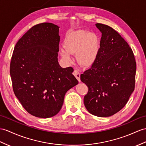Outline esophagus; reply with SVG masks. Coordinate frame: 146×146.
<instances>
[{
	"instance_id": "esophagus-1",
	"label": "esophagus",
	"mask_w": 146,
	"mask_h": 146,
	"mask_svg": "<svg viewBox=\"0 0 146 146\" xmlns=\"http://www.w3.org/2000/svg\"><path fill=\"white\" fill-rule=\"evenodd\" d=\"M73 74H74V76H75L77 78V79L78 80V81L80 82V73L79 72V70H74Z\"/></svg>"
}]
</instances>
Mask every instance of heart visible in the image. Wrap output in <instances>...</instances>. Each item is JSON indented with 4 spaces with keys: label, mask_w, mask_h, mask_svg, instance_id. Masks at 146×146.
Returning <instances> with one entry per match:
<instances>
[{
    "label": "heart",
    "mask_w": 146,
    "mask_h": 146,
    "mask_svg": "<svg viewBox=\"0 0 146 146\" xmlns=\"http://www.w3.org/2000/svg\"><path fill=\"white\" fill-rule=\"evenodd\" d=\"M100 49L98 36L94 33L85 30H77L67 35L64 48L59 49L62 58L70 62V54H76L78 62L84 67L91 66L97 59Z\"/></svg>",
    "instance_id": "b5f03b06"
}]
</instances>
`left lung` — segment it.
Here are the masks:
<instances>
[{"label": "left lung", "instance_id": "left-lung-1", "mask_svg": "<svg viewBox=\"0 0 146 146\" xmlns=\"http://www.w3.org/2000/svg\"><path fill=\"white\" fill-rule=\"evenodd\" d=\"M96 27L102 33L98 54L80 80L88 88L84 98L88 111L108 117L121 110L134 91L136 62L132 49L118 32L104 24Z\"/></svg>", "mask_w": 146, "mask_h": 146}]
</instances>
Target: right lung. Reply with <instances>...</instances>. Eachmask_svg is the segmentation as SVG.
Masks as SVG:
<instances>
[{
	"mask_svg": "<svg viewBox=\"0 0 146 146\" xmlns=\"http://www.w3.org/2000/svg\"><path fill=\"white\" fill-rule=\"evenodd\" d=\"M59 28L51 23L31 27L17 42L10 61L14 94L27 112L38 118L58 114L66 93L78 84L72 67L59 64Z\"/></svg>",
	"mask_w": 146,
	"mask_h": 146,
	"instance_id": "add662e5",
	"label": "right lung"
}]
</instances>
